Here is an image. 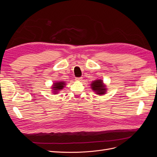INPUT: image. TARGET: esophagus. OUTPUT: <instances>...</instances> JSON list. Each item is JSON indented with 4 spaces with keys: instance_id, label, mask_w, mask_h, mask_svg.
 <instances>
[{
    "instance_id": "obj_1",
    "label": "esophagus",
    "mask_w": 157,
    "mask_h": 157,
    "mask_svg": "<svg viewBox=\"0 0 157 157\" xmlns=\"http://www.w3.org/2000/svg\"><path fill=\"white\" fill-rule=\"evenodd\" d=\"M75 80H77V81H81L82 77H77V78H75Z\"/></svg>"
}]
</instances>
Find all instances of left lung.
I'll return each instance as SVG.
<instances>
[{
	"mask_svg": "<svg viewBox=\"0 0 157 157\" xmlns=\"http://www.w3.org/2000/svg\"><path fill=\"white\" fill-rule=\"evenodd\" d=\"M91 88L98 95H103L106 93L107 88L102 80H96L91 84Z\"/></svg>",
	"mask_w": 157,
	"mask_h": 157,
	"instance_id": "obj_1",
	"label": "left lung"
}]
</instances>
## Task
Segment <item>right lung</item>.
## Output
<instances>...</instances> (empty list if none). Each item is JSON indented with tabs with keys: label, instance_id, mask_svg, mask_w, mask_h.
Wrapping results in <instances>:
<instances>
[{
	"label": "right lung",
	"instance_id": "obj_1",
	"mask_svg": "<svg viewBox=\"0 0 157 157\" xmlns=\"http://www.w3.org/2000/svg\"><path fill=\"white\" fill-rule=\"evenodd\" d=\"M65 85V83L64 82H56L54 83L53 84V86H52V89L53 90V92L54 94H57L58 93L59 91L61 89H63L64 86Z\"/></svg>",
	"mask_w": 157,
	"mask_h": 157
}]
</instances>
